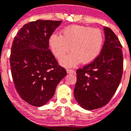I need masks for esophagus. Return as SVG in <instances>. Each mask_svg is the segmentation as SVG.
I'll list each match as a JSON object with an SVG mask.
<instances>
[{
    "instance_id": "esophagus-1",
    "label": "esophagus",
    "mask_w": 131,
    "mask_h": 131,
    "mask_svg": "<svg viewBox=\"0 0 131 131\" xmlns=\"http://www.w3.org/2000/svg\"><path fill=\"white\" fill-rule=\"evenodd\" d=\"M67 73H75V71H74L73 69H67Z\"/></svg>"
}]
</instances>
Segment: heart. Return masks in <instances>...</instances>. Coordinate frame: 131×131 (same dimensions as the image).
Instances as JSON below:
<instances>
[{
	"instance_id": "b5f03b06",
	"label": "heart",
	"mask_w": 131,
	"mask_h": 131,
	"mask_svg": "<svg viewBox=\"0 0 131 131\" xmlns=\"http://www.w3.org/2000/svg\"><path fill=\"white\" fill-rule=\"evenodd\" d=\"M103 34L98 29L82 25H71L62 31V35L53 34L49 40L54 55L62 58L71 47L72 52L60 62L65 66H74L81 62H92L100 53L103 44Z\"/></svg>"
}]
</instances>
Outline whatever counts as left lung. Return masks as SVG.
I'll return each mask as SVG.
<instances>
[{"label": "left lung", "instance_id": "8db88e82", "mask_svg": "<svg viewBox=\"0 0 131 131\" xmlns=\"http://www.w3.org/2000/svg\"><path fill=\"white\" fill-rule=\"evenodd\" d=\"M105 42L100 54L77 70L74 96L87 110L106 106L116 92L123 71L122 45L110 28L104 27Z\"/></svg>", "mask_w": 131, "mask_h": 131}]
</instances>
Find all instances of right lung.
<instances>
[{"instance_id":"right-lung-1","label":"right lung","mask_w":131,"mask_h":131,"mask_svg":"<svg viewBox=\"0 0 131 131\" xmlns=\"http://www.w3.org/2000/svg\"><path fill=\"white\" fill-rule=\"evenodd\" d=\"M62 21L41 20L25 24L14 37L10 56L14 86L24 101L42 106L52 98L66 75L51 50L49 39Z\"/></svg>"}]
</instances>
